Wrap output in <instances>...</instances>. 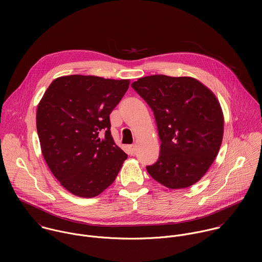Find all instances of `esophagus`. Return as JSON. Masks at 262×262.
Wrapping results in <instances>:
<instances>
[{
	"mask_svg": "<svg viewBox=\"0 0 262 262\" xmlns=\"http://www.w3.org/2000/svg\"><path fill=\"white\" fill-rule=\"evenodd\" d=\"M127 149H128V152L133 156V155H135V152H136V150H137V146H136V145H129V146L127 147Z\"/></svg>",
	"mask_w": 262,
	"mask_h": 262,
	"instance_id": "1",
	"label": "esophagus"
}]
</instances>
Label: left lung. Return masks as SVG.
Listing matches in <instances>:
<instances>
[{
    "label": "left lung",
    "mask_w": 262,
    "mask_h": 262,
    "mask_svg": "<svg viewBox=\"0 0 262 262\" xmlns=\"http://www.w3.org/2000/svg\"><path fill=\"white\" fill-rule=\"evenodd\" d=\"M132 87L149 104L162 142L150 176L166 188L185 189L198 182L219 154L224 115L214 93L192 77L155 74Z\"/></svg>",
    "instance_id": "8db88e82"
}]
</instances>
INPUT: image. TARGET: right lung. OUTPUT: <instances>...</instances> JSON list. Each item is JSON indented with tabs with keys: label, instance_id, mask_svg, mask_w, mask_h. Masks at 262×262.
<instances>
[{
	"label": "right lung",
	"instance_id": "obj_1",
	"mask_svg": "<svg viewBox=\"0 0 262 262\" xmlns=\"http://www.w3.org/2000/svg\"><path fill=\"white\" fill-rule=\"evenodd\" d=\"M129 80L72 74L55 79L36 112L42 156L61 185L93 198L114 182L127 155L111 135L110 114ZM100 131L105 137L100 138Z\"/></svg>",
	"mask_w": 262,
	"mask_h": 262
}]
</instances>
